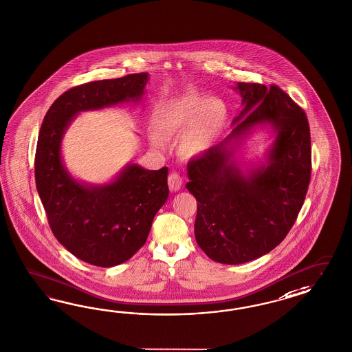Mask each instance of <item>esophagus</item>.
<instances>
[{
  "label": "esophagus",
  "instance_id": "1",
  "mask_svg": "<svg viewBox=\"0 0 352 352\" xmlns=\"http://www.w3.org/2000/svg\"><path fill=\"white\" fill-rule=\"evenodd\" d=\"M168 186L170 190L179 191L182 186V177L177 172H172L171 175L168 176Z\"/></svg>",
  "mask_w": 352,
  "mask_h": 352
}]
</instances>
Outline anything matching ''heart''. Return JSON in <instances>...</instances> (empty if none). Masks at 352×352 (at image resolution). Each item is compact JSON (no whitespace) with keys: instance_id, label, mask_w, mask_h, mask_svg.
Masks as SVG:
<instances>
[{"instance_id":"heart-1","label":"heart","mask_w":352,"mask_h":352,"mask_svg":"<svg viewBox=\"0 0 352 352\" xmlns=\"http://www.w3.org/2000/svg\"><path fill=\"white\" fill-rule=\"evenodd\" d=\"M229 117L228 105L219 98L186 95L161 105L154 113V127L163 138L184 133L180 151L185 157H197L210 149L221 133ZM155 148H163L158 138H153Z\"/></svg>"}]
</instances>
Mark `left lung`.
Wrapping results in <instances>:
<instances>
[{"label": "left lung", "mask_w": 352, "mask_h": 352, "mask_svg": "<svg viewBox=\"0 0 352 352\" xmlns=\"http://www.w3.org/2000/svg\"><path fill=\"white\" fill-rule=\"evenodd\" d=\"M243 109L225 140L188 163L195 241L213 261L239 265L272 251L301 211L311 175L305 111L278 86L238 82ZM276 136L265 161L243 169L234 151L253 130Z\"/></svg>", "instance_id": "left-lung-1"}]
</instances>
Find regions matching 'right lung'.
I'll return each mask as SVG.
<instances>
[{
    "label": "right lung",
    "mask_w": 352,
    "mask_h": 352,
    "mask_svg": "<svg viewBox=\"0 0 352 352\" xmlns=\"http://www.w3.org/2000/svg\"><path fill=\"white\" fill-rule=\"evenodd\" d=\"M148 80V73H138L73 87L54 101L41 126L34 175L51 230L73 256L94 266H117L145 244L168 198V168L153 171L130 162L109 182L87 184L65 167L63 138L80 111L141 101Z\"/></svg>",
    "instance_id": "right-lung-1"
}]
</instances>
